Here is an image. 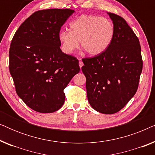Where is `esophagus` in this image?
Returning a JSON list of instances; mask_svg holds the SVG:
<instances>
[{
  "label": "esophagus",
  "instance_id": "esophagus-1",
  "mask_svg": "<svg viewBox=\"0 0 155 155\" xmlns=\"http://www.w3.org/2000/svg\"><path fill=\"white\" fill-rule=\"evenodd\" d=\"M79 65H80V68H81L82 67V66H83V62H82V61H81V58H80L79 59Z\"/></svg>",
  "mask_w": 155,
  "mask_h": 155
}]
</instances>
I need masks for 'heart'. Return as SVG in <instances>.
<instances>
[{
  "label": "heart",
  "instance_id": "heart-1",
  "mask_svg": "<svg viewBox=\"0 0 155 155\" xmlns=\"http://www.w3.org/2000/svg\"><path fill=\"white\" fill-rule=\"evenodd\" d=\"M115 28L107 18L82 15L70 24V31L61 30L58 39L65 54H71L79 47L92 56L106 51L113 41Z\"/></svg>",
  "mask_w": 155,
  "mask_h": 155
}]
</instances>
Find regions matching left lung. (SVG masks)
<instances>
[{"mask_svg":"<svg viewBox=\"0 0 155 155\" xmlns=\"http://www.w3.org/2000/svg\"><path fill=\"white\" fill-rule=\"evenodd\" d=\"M108 14L115 28L113 41L103 54L82 58V71L91 107L113 114L136 93L143 63L140 44L133 29L122 17Z\"/></svg>","mask_w":155,"mask_h":155,"instance_id":"left-lung-1","label":"left lung"}]
</instances>
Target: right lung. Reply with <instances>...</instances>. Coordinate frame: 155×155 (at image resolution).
Instances as JSON below:
<instances>
[{"label": "right lung", "instance_id": "1", "mask_svg": "<svg viewBox=\"0 0 155 155\" xmlns=\"http://www.w3.org/2000/svg\"><path fill=\"white\" fill-rule=\"evenodd\" d=\"M71 9L38 10L12 38L9 71L17 94L31 109L52 113L65 101L63 90L80 72L79 61L61 50L58 34Z\"/></svg>", "mask_w": 155, "mask_h": 155}]
</instances>
